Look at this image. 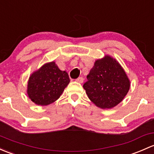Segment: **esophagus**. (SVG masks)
<instances>
[{"label": "esophagus", "instance_id": "1", "mask_svg": "<svg viewBox=\"0 0 154 154\" xmlns=\"http://www.w3.org/2000/svg\"><path fill=\"white\" fill-rule=\"evenodd\" d=\"M76 81H77V82H80V83H82V82H83V78H82V77H78V78H77V80H76Z\"/></svg>", "mask_w": 154, "mask_h": 154}]
</instances>
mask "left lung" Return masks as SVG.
Wrapping results in <instances>:
<instances>
[{"instance_id":"left-lung-1","label":"left lung","mask_w":154,"mask_h":154,"mask_svg":"<svg viewBox=\"0 0 154 154\" xmlns=\"http://www.w3.org/2000/svg\"><path fill=\"white\" fill-rule=\"evenodd\" d=\"M83 85L88 98L99 108H111L122 101L130 80L121 65L109 55L95 61Z\"/></svg>"}]
</instances>
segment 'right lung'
<instances>
[{"instance_id":"add662e5","label":"right lung","mask_w":154,"mask_h":154,"mask_svg":"<svg viewBox=\"0 0 154 154\" xmlns=\"http://www.w3.org/2000/svg\"><path fill=\"white\" fill-rule=\"evenodd\" d=\"M69 82L66 71H61L55 62L47 63L31 74L27 94L35 104L48 106L59 99Z\"/></svg>"}]
</instances>
